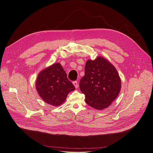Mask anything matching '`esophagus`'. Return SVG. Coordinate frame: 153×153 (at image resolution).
<instances>
[{"label":"esophagus","mask_w":153,"mask_h":153,"mask_svg":"<svg viewBox=\"0 0 153 153\" xmlns=\"http://www.w3.org/2000/svg\"><path fill=\"white\" fill-rule=\"evenodd\" d=\"M73 85H75V88H78V82H76V81H75V82H73Z\"/></svg>","instance_id":"1"}]
</instances>
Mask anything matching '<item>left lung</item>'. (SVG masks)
I'll return each instance as SVG.
<instances>
[{
    "instance_id": "8db88e82",
    "label": "left lung",
    "mask_w": 153,
    "mask_h": 153,
    "mask_svg": "<svg viewBox=\"0 0 153 153\" xmlns=\"http://www.w3.org/2000/svg\"><path fill=\"white\" fill-rule=\"evenodd\" d=\"M121 87L117 69L107 60L100 56L86 62L80 89L87 105L98 110L108 107L119 95Z\"/></svg>"
}]
</instances>
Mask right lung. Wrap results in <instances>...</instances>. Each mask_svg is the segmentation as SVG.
<instances>
[{
	"mask_svg": "<svg viewBox=\"0 0 153 153\" xmlns=\"http://www.w3.org/2000/svg\"><path fill=\"white\" fill-rule=\"evenodd\" d=\"M36 88L46 103L59 106L65 101L68 94L75 89L68 80L66 73L60 63H55L41 71L37 77Z\"/></svg>",
	"mask_w": 153,
	"mask_h": 153,
	"instance_id": "obj_1",
	"label": "right lung"
}]
</instances>
